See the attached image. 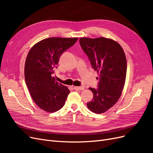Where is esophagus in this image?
Here are the masks:
<instances>
[{
	"label": "esophagus",
	"mask_w": 153,
	"mask_h": 153,
	"mask_svg": "<svg viewBox=\"0 0 153 153\" xmlns=\"http://www.w3.org/2000/svg\"><path fill=\"white\" fill-rule=\"evenodd\" d=\"M74 89L76 90H84V87L83 86H79V87H74Z\"/></svg>",
	"instance_id": "obj_1"
}]
</instances>
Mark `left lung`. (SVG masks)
Masks as SVG:
<instances>
[{
  "label": "left lung",
  "instance_id": "obj_1",
  "mask_svg": "<svg viewBox=\"0 0 153 153\" xmlns=\"http://www.w3.org/2000/svg\"><path fill=\"white\" fill-rule=\"evenodd\" d=\"M92 68L100 74L98 88L89 87L93 99L87 103L96 114H102L117 103L125 84L127 62L121 46L112 39L101 37L79 40Z\"/></svg>",
  "mask_w": 153,
  "mask_h": 153
}]
</instances>
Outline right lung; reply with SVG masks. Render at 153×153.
<instances>
[{
	"label": "right lung",
	"instance_id": "add662e5",
	"mask_svg": "<svg viewBox=\"0 0 153 153\" xmlns=\"http://www.w3.org/2000/svg\"><path fill=\"white\" fill-rule=\"evenodd\" d=\"M77 38H49L34 45L27 55L25 80L32 100L46 112H55L65 103L69 90L53 76L60 57Z\"/></svg>",
	"mask_w": 153,
	"mask_h": 153
}]
</instances>
